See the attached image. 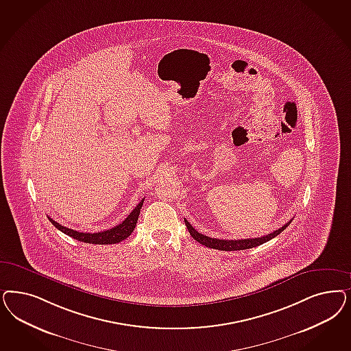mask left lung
Wrapping results in <instances>:
<instances>
[{"label": "left lung", "instance_id": "1", "mask_svg": "<svg viewBox=\"0 0 351 351\" xmlns=\"http://www.w3.org/2000/svg\"><path fill=\"white\" fill-rule=\"evenodd\" d=\"M184 223L187 226V230L190 232V235L193 237L197 243L203 244L208 248L218 249V250H243V249L254 248V247H258L261 244L271 240V239L278 237L282 231H284L288 225L291 223V221L288 223H285L283 227L275 230L271 234H267L265 237H261V238H253V239H238V240H223V239H215L209 238V237H205L203 234H200L199 231H196L191 223L184 219Z\"/></svg>", "mask_w": 351, "mask_h": 351}]
</instances>
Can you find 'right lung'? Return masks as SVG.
I'll return each instance as SVG.
<instances>
[{"instance_id":"right-lung-1","label":"right lung","mask_w":351,"mask_h":351,"mask_svg":"<svg viewBox=\"0 0 351 351\" xmlns=\"http://www.w3.org/2000/svg\"><path fill=\"white\" fill-rule=\"evenodd\" d=\"M145 199H142L139 204L136 205V208L132 210V213H129V215L125 218L124 221L117 225V226L112 227L110 230H106V231H101V232H94V234H89V232H80L76 230H72V228H68V227L62 226L59 225L57 221H54L53 218L47 217L49 221L57 227L59 231L64 232L68 237L71 238L76 239L79 241H84V243H89V244H99V245H106V244H116V243H120L125 239L128 238L133 230L136 228V221H138V217L141 213V208L143 205Z\"/></svg>"}]
</instances>
